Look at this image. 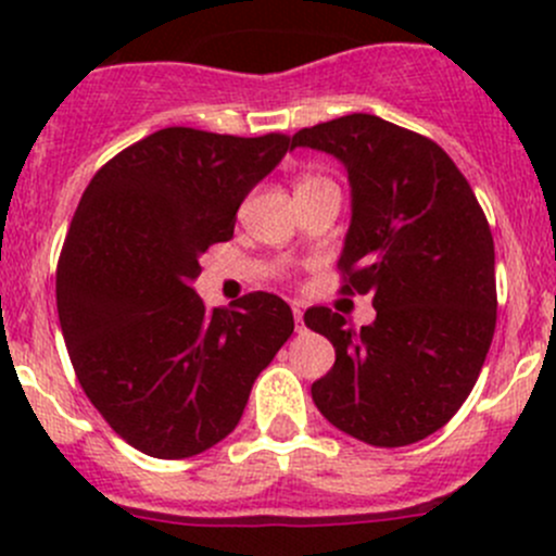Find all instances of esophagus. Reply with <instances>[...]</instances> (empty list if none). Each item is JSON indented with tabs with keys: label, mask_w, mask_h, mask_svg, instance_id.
<instances>
[{
	"label": "esophagus",
	"mask_w": 556,
	"mask_h": 556,
	"mask_svg": "<svg viewBox=\"0 0 556 556\" xmlns=\"http://www.w3.org/2000/svg\"><path fill=\"white\" fill-rule=\"evenodd\" d=\"M293 317H295V328L304 330V309H301V304L293 306Z\"/></svg>",
	"instance_id": "obj_1"
}]
</instances>
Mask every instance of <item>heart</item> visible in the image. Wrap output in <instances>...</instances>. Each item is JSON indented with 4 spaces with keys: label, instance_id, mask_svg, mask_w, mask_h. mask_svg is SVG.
<instances>
[{
    "label": "heart",
    "instance_id": "b5f03b06",
    "mask_svg": "<svg viewBox=\"0 0 556 556\" xmlns=\"http://www.w3.org/2000/svg\"><path fill=\"white\" fill-rule=\"evenodd\" d=\"M314 179H317V177H304V179H301V182H299V185H306V182H314Z\"/></svg>",
    "mask_w": 556,
    "mask_h": 556
}]
</instances>
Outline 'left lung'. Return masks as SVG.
I'll return each mask as SVG.
<instances>
[{
	"label": "left lung",
	"instance_id": "1",
	"mask_svg": "<svg viewBox=\"0 0 556 556\" xmlns=\"http://www.w3.org/2000/svg\"><path fill=\"white\" fill-rule=\"evenodd\" d=\"M293 148L330 153L352 185L339 257L341 293L374 299L377 319L350 328L312 306L306 328L336 363L314 406L352 439L408 446L457 414L479 379L497 319L495 244L468 179L433 139L355 112L301 128Z\"/></svg>",
	"mask_w": 556,
	"mask_h": 556
}]
</instances>
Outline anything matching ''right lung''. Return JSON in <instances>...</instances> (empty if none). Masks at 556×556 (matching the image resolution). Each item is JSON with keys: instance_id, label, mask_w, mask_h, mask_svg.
Listing matches in <instances>:
<instances>
[{"instance_id": "obj_1", "label": "right lung", "mask_w": 556, "mask_h": 556, "mask_svg": "<svg viewBox=\"0 0 556 556\" xmlns=\"http://www.w3.org/2000/svg\"><path fill=\"white\" fill-rule=\"evenodd\" d=\"M290 148L285 134L161 128L106 161L83 193L55 306L77 382L134 450L182 459L226 439L293 333L279 295L206 309L193 290L199 257L233 237L244 195Z\"/></svg>"}]
</instances>
